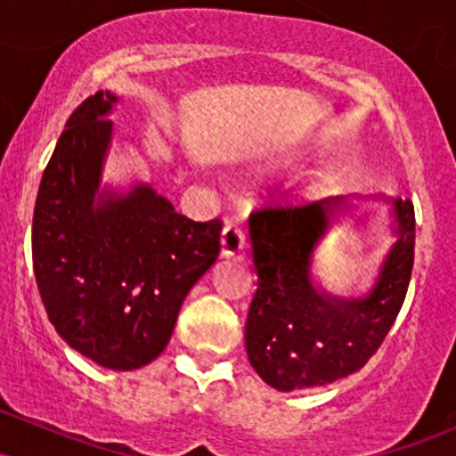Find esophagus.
Returning a JSON list of instances; mask_svg holds the SVG:
<instances>
[{
  "instance_id": "34e87169",
  "label": "esophagus",
  "mask_w": 456,
  "mask_h": 456,
  "mask_svg": "<svg viewBox=\"0 0 456 456\" xmlns=\"http://www.w3.org/2000/svg\"><path fill=\"white\" fill-rule=\"evenodd\" d=\"M246 246V235L238 223L229 221L223 227L221 233V255L223 257H235L244 250Z\"/></svg>"
}]
</instances>
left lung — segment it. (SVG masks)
<instances>
[{"label": "left lung", "mask_w": 456, "mask_h": 456, "mask_svg": "<svg viewBox=\"0 0 456 456\" xmlns=\"http://www.w3.org/2000/svg\"><path fill=\"white\" fill-rule=\"evenodd\" d=\"M352 199L265 208L248 221L257 291L246 319V354L259 378L281 392L326 386L362 369L405 300L416 242L410 199L369 197L390 203L395 233L369 291L337 296L315 279L317 246L352 216Z\"/></svg>", "instance_id": "obj_1"}]
</instances>
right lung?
Masks as SVG:
<instances>
[{
    "label": "right lung",
    "mask_w": 456,
    "mask_h": 456,
    "mask_svg": "<svg viewBox=\"0 0 456 456\" xmlns=\"http://www.w3.org/2000/svg\"><path fill=\"white\" fill-rule=\"evenodd\" d=\"M118 102L98 92L68 119L36 197L31 257L57 334L104 369L133 370L167 347L223 224L182 216L148 182L102 184Z\"/></svg>",
    "instance_id": "right-lung-1"
}]
</instances>
